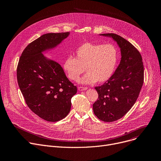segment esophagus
I'll return each mask as SVG.
<instances>
[{"label": "esophagus", "mask_w": 161, "mask_h": 161, "mask_svg": "<svg viewBox=\"0 0 161 161\" xmlns=\"http://www.w3.org/2000/svg\"><path fill=\"white\" fill-rule=\"evenodd\" d=\"M88 88L87 87H83V86H79L78 87V90L80 91H83V90H86Z\"/></svg>", "instance_id": "1"}]
</instances>
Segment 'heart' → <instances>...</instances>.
I'll return each instance as SVG.
<instances>
[{
	"mask_svg": "<svg viewBox=\"0 0 161 161\" xmlns=\"http://www.w3.org/2000/svg\"><path fill=\"white\" fill-rule=\"evenodd\" d=\"M75 57H67L63 69L70 80L76 81L85 71L87 73L79 82L83 84L103 83L111 76L117 59L113 44L85 42L76 49Z\"/></svg>",
	"mask_w": 161,
	"mask_h": 161,
	"instance_id": "1",
	"label": "heart"
}]
</instances>
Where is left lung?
I'll return each instance as SVG.
<instances>
[{
  "instance_id": "1",
  "label": "left lung",
  "mask_w": 161,
  "mask_h": 161,
  "mask_svg": "<svg viewBox=\"0 0 161 161\" xmlns=\"http://www.w3.org/2000/svg\"><path fill=\"white\" fill-rule=\"evenodd\" d=\"M115 41L121 52L120 64L102 85L95 87L99 97L93 104L101 120L114 122L131 109L139 96L144 81V67L140 52L128 41L115 34H102Z\"/></svg>"
}]
</instances>
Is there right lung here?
<instances>
[{
    "mask_svg": "<svg viewBox=\"0 0 161 161\" xmlns=\"http://www.w3.org/2000/svg\"><path fill=\"white\" fill-rule=\"evenodd\" d=\"M69 32L45 34L22 52L17 66V80L28 107L40 118L57 122L71 107L77 88L66 77L61 65L42 52L56 47Z\"/></svg>",
    "mask_w": 161,
    "mask_h": 161,
    "instance_id": "obj_1",
    "label": "right lung"
}]
</instances>
